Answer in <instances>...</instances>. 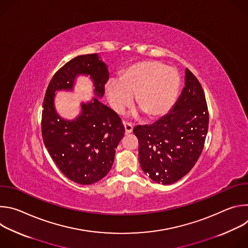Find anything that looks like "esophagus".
I'll use <instances>...</instances> for the list:
<instances>
[{
	"mask_svg": "<svg viewBox=\"0 0 248 248\" xmlns=\"http://www.w3.org/2000/svg\"><path fill=\"white\" fill-rule=\"evenodd\" d=\"M124 126L125 134H128V133H131V132H132L133 126H132V124H129V123H124Z\"/></svg>",
	"mask_w": 248,
	"mask_h": 248,
	"instance_id": "esophagus-1",
	"label": "esophagus"
}]
</instances>
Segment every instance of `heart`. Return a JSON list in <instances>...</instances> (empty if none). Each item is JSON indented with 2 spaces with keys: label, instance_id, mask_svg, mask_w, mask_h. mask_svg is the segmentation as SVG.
Returning <instances> with one entry per match:
<instances>
[{
  "label": "heart",
  "instance_id": "1",
  "mask_svg": "<svg viewBox=\"0 0 248 248\" xmlns=\"http://www.w3.org/2000/svg\"><path fill=\"white\" fill-rule=\"evenodd\" d=\"M180 87L178 70L159 61L145 60L124 69L120 79L108 80L105 95L116 113L130 106L135 95V104L144 116L148 120H159L173 108Z\"/></svg>",
  "mask_w": 248,
  "mask_h": 248
}]
</instances>
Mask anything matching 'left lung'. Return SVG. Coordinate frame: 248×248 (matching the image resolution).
<instances>
[{"label": "left lung", "mask_w": 248, "mask_h": 248, "mask_svg": "<svg viewBox=\"0 0 248 248\" xmlns=\"http://www.w3.org/2000/svg\"><path fill=\"white\" fill-rule=\"evenodd\" d=\"M209 114L201 84L188 68L185 87L171 111L150 125H137L140 166L149 178L170 185L197 162L208 132Z\"/></svg>", "instance_id": "obj_1"}]
</instances>
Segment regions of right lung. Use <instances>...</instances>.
I'll use <instances>...</instances> for the list:
<instances>
[{"mask_svg": "<svg viewBox=\"0 0 248 248\" xmlns=\"http://www.w3.org/2000/svg\"><path fill=\"white\" fill-rule=\"evenodd\" d=\"M79 75L91 78L95 97L81 103L78 117L66 120L56 112L55 92L73 91ZM108 79V65L98 54L78 56L55 74L44 98V144L61 171L79 185L95 184L110 171L116 149L124 135L120 117L99 100L104 96V85Z\"/></svg>", "mask_w": 248, "mask_h": 248, "instance_id": "right-lung-1", "label": "right lung"}]
</instances>
